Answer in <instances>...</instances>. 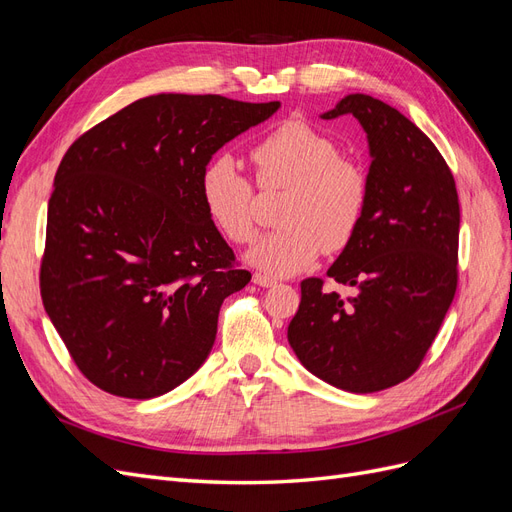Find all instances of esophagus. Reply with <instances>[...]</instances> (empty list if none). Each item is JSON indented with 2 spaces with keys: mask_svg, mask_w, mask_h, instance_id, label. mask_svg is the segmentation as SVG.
I'll return each instance as SVG.
<instances>
[{
  "mask_svg": "<svg viewBox=\"0 0 512 512\" xmlns=\"http://www.w3.org/2000/svg\"><path fill=\"white\" fill-rule=\"evenodd\" d=\"M254 284H258L262 288H271V286L277 284V280H275V277L265 275V273H254Z\"/></svg>",
  "mask_w": 512,
  "mask_h": 512,
  "instance_id": "1",
  "label": "esophagus"
}]
</instances>
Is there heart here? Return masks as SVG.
I'll list each match as a JSON object with an SVG mask.
<instances>
[{
	"mask_svg": "<svg viewBox=\"0 0 512 512\" xmlns=\"http://www.w3.org/2000/svg\"><path fill=\"white\" fill-rule=\"evenodd\" d=\"M256 185L284 190L277 228L258 237L247 262L271 275H294L322 254H337L356 239L365 222L371 183L367 168L348 156L333 136L301 119H290L252 145ZM198 196L209 222L230 243L254 235V185L239 162L224 153L200 173Z\"/></svg>",
	"mask_w": 512,
	"mask_h": 512,
	"instance_id": "obj_1",
	"label": "heart"
}]
</instances>
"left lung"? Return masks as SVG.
Returning a JSON list of instances; mask_svg holds the SVG:
<instances>
[{
	"mask_svg": "<svg viewBox=\"0 0 512 512\" xmlns=\"http://www.w3.org/2000/svg\"><path fill=\"white\" fill-rule=\"evenodd\" d=\"M354 115L369 141V207L356 239L327 271L350 297L301 282L288 342L320 380L376 393L421 367L453 303L459 196L451 168L397 108L350 94L322 119Z\"/></svg>",
	"mask_w": 512,
	"mask_h": 512,
	"instance_id": "8db88e82",
	"label": "left lung"
}]
</instances>
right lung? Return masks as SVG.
<instances>
[{"label": "right lung", "mask_w": 512, "mask_h": 512, "mask_svg": "<svg viewBox=\"0 0 512 512\" xmlns=\"http://www.w3.org/2000/svg\"><path fill=\"white\" fill-rule=\"evenodd\" d=\"M280 102L158 94L76 138L55 173L40 292L81 374L151 399L209 356L226 297L252 280L198 196L220 147Z\"/></svg>", "instance_id": "1"}]
</instances>
